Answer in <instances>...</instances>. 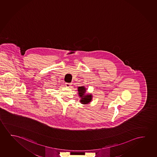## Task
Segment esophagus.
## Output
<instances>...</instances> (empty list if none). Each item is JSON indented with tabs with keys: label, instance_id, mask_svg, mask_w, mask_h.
Segmentation results:
<instances>
[{
	"label": "esophagus",
	"instance_id": "34e87169",
	"mask_svg": "<svg viewBox=\"0 0 157 157\" xmlns=\"http://www.w3.org/2000/svg\"><path fill=\"white\" fill-rule=\"evenodd\" d=\"M71 85V83H69V82H65V86L67 87H70Z\"/></svg>",
	"mask_w": 157,
	"mask_h": 157
}]
</instances>
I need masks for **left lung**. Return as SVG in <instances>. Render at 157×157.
Returning a JSON list of instances; mask_svg holds the SVG:
<instances>
[{
    "label": "left lung",
    "mask_w": 157,
    "mask_h": 157,
    "mask_svg": "<svg viewBox=\"0 0 157 157\" xmlns=\"http://www.w3.org/2000/svg\"><path fill=\"white\" fill-rule=\"evenodd\" d=\"M78 92L79 94L80 98H82V100L80 102L83 104H87L90 102L92 100V95H85V93L86 92V88L84 87V86H81L78 87Z\"/></svg>",
    "instance_id": "1"
}]
</instances>
